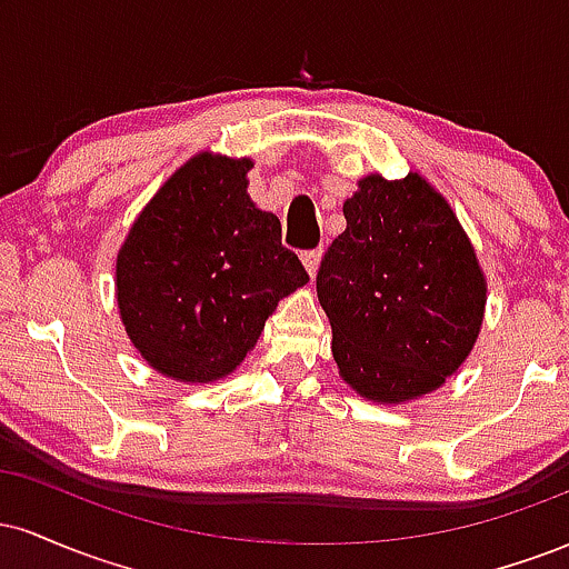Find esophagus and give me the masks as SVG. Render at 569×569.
<instances>
[{"label": "esophagus", "mask_w": 569, "mask_h": 569, "mask_svg": "<svg viewBox=\"0 0 569 569\" xmlns=\"http://www.w3.org/2000/svg\"><path fill=\"white\" fill-rule=\"evenodd\" d=\"M302 262L307 267V272H310V276H316L318 264H321V248H312V251H305L302 253Z\"/></svg>", "instance_id": "obj_1"}]
</instances>
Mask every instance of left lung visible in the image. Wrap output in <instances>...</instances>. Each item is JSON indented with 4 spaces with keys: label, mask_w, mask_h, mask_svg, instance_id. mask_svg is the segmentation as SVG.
<instances>
[{
    "label": "left lung",
    "mask_w": 569,
    "mask_h": 569,
    "mask_svg": "<svg viewBox=\"0 0 569 569\" xmlns=\"http://www.w3.org/2000/svg\"><path fill=\"white\" fill-rule=\"evenodd\" d=\"M345 200L348 219L318 267L342 377L380 403L439 388L466 361L487 286L471 240L422 176H369Z\"/></svg>",
    "instance_id": "left-lung-1"
}]
</instances>
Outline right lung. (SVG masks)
<instances>
[{
  "instance_id": "add662e5",
  "label": "right lung",
  "mask_w": 569,
  "mask_h": 569,
  "mask_svg": "<svg viewBox=\"0 0 569 569\" xmlns=\"http://www.w3.org/2000/svg\"><path fill=\"white\" fill-rule=\"evenodd\" d=\"M251 160L198 154L162 184L117 257L128 337L160 375L211 382L257 345L278 299L310 276L280 221L246 192Z\"/></svg>"
}]
</instances>
